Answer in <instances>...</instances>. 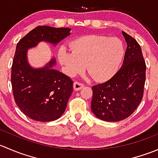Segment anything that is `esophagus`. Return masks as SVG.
I'll return each mask as SVG.
<instances>
[{"label": "esophagus", "instance_id": "1", "mask_svg": "<svg viewBox=\"0 0 158 158\" xmlns=\"http://www.w3.org/2000/svg\"><path fill=\"white\" fill-rule=\"evenodd\" d=\"M83 87H84L83 84L81 83V82H77V81L73 83V88H74V89L76 91L80 90V89H82Z\"/></svg>", "mask_w": 158, "mask_h": 158}]
</instances>
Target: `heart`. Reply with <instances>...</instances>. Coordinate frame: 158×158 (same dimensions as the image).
<instances>
[{
  "label": "heart",
  "instance_id": "obj_1",
  "mask_svg": "<svg viewBox=\"0 0 158 158\" xmlns=\"http://www.w3.org/2000/svg\"><path fill=\"white\" fill-rule=\"evenodd\" d=\"M73 52L61 47L58 51L60 63L69 76L85 69L94 80H109L119 69L125 55L121 40L102 35H87L70 43Z\"/></svg>",
  "mask_w": 158,
  "mask_h": 158
}]
</instances>
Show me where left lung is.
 I'll return each instance as SVG.
<instances>
[{
    "label": "left lung",
    "instance_id": "left-lung-1",
    "mask_svg": "<svg viewBox=\"0 0 158 158\" xmlns=\"http://www.w3.org/2000/svg\"><path fill=\"white\" fill-rule=\"evenodd\" d=\"M127 43L121 69L109 80L92 86L91 109L97 118L106 122H118L129 117L144 95L146 64L136 40L122 31Z\"/></svg>",
    "mask_w": 158,
    "mask_h": 158
}]
</instances>
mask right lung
<instances>
[{
	"instance_id": "1",
	"label": "right lung",
	"mask_w": 158,
	"mask_h": 158,
	"mask_svg": "<svg viewBox=\"0 0 158 158\" xmlns=\"http://www.w3.org/2000/svg\"><path fill=\"white\" fill-rule=\"evenodd\" d=\"M70 30L38 26L17 43L11 68L13 94L19 109L33 120L51 122L61 117L73 92V82L69 76L52 69L54 58L44 68H32L27 58V49L40 41L56 45L69 36Z\"/></svg>"
}]
</instances>
